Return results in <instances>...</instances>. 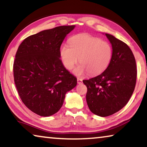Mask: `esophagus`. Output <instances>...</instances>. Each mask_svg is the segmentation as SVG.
I'll return each instance as SVG.
<instances>
[{
  "mask_svg": "<svg viewBox=\"0 0 147 147\" xmlns=\"http://www.w3.org/2000/svg\"><path fill=\"white\" fill-rule=\"evenodd\" d=\"M77 82L78 84H82V78H77Z\"/></svg>",
  "mask_w": 147,
  "mask_h": 147,
  "instance_id": "esophagus-1",
  "label": "esophagus"
}]
</instances>
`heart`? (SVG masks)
<instances>
[{
  "label": "heart",
  "instance_id": "b5f03b06",
  "mask_svg": "<svg viewBox=\"0 0 147 147\" xmlns=\"http://www.w3.org/2000/svg\"><path fill=\"white\" fill-rule=\"evenodd\" d=\"M113 49L108 42L89 34H78L69 39V45L63 44L60 56L63 65L71 70L79 61L81 64L74 69L76 75L88 72L96 75L105 71L112 59Z\"/></svg>",
  "mask_w": 147,
  "mask_h": 147
}]
</instances>
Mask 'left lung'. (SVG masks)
I'll return each mask as SVG.
<instances>
[{
	"mask_svg": "<svg viewBox=\"0 0 147 147\" xmlns=\"http://www.w3.org/2000/svg\"><path fill=\"white\" fill-rule=\"evenodd\" d=\"M112 45V59L100 74L83 82L88 88L86 101L92 113L107 117L126 105L135 89L137 78L136 59L123 41L106 34Z\"/></svg>",
	"mask_w": 147,
	"mask_h": 147,
	"instance_id": "8db88e82",
	"label": "left lung"
}]
</instances>
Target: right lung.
I'll return each instance as SVG.
<instances>
[{
	"label": "right lung",
	"instance_id": "add662e5",
	"mask_svg": "<svg viewBox=\"0 0 147 147\" xmlns=\"http://www.w3.org/2000/svg\"><path fill=\"white\" fill-rule=\"evenodd\" d=\"M74 25L45 30L24 39L13 62V77L21 100L30 110L43 117L61 108L67 91L77 80L64 67L60 47Z\"/></svg>",
	"mask_w": 147,
	"mask_h": 147
}]
</instances>
